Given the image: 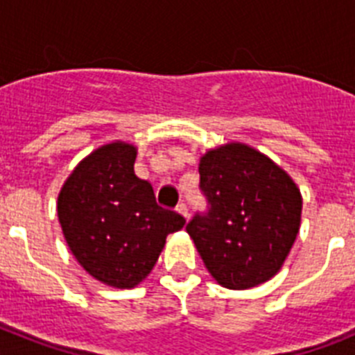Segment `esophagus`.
Listing matches in <instances>:
<instances>
[{
	"label": "esophagus",
	"instance_id": "34e87169",
	"mask_svg": "<svg viewBox=\"0 0 355 355\" xmlns=\"http://www.w3.org/2000/svg\"><path fill=\"white\" fill-rule=\"evenodd\" d=\"M175 209H178V213H181V215H183L184 218H187V220H188V218H190V211H188V208H187V205H184V202H180V205H178V208H175Z\"/></svg>",
	"mask_w": 355,
	"mask_h": 355
}]
</instances>
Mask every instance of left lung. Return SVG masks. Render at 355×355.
<instances>
[{
  "instance_id": "8db88e82",
  "label": "left lung",
  "mask_w": 355,
  "mask_h": 355,
  "mask_svg": "<svg viewBox=\"0 0 355 355\" xmlns=\"http://www.w3.org/2000/svg\"><path fill=\"white\" fill-rule=\"evenodd\" d=\"M208 211L187 231L216 283L247 290L274 277L300 229L302 196L283 168L247 144L209 149L199 163Z\"/></svg>"
}]
</instances>
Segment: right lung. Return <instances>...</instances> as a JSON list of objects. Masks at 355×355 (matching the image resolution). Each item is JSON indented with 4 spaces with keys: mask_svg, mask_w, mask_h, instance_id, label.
Instances as JSON below:
<instances>
[{
    "mask_svg": "<svg viewBox=\"0 0 355 355\" xmlns=\"http://www.w3.org/2000/svg\"><path fill=\"white\" fill-rule=\"evenodd\" d=\"M137 147L112 142L78 163L58 193V220L69 249L94 279L135 288L149 275L180 213L156 205L149 181L135 175Z\"/></svg>",
    "mask_w": 355,
    "mask_h": 355,
    "instance_id": "1",
    "label": "right lung"
}]
</instances>
